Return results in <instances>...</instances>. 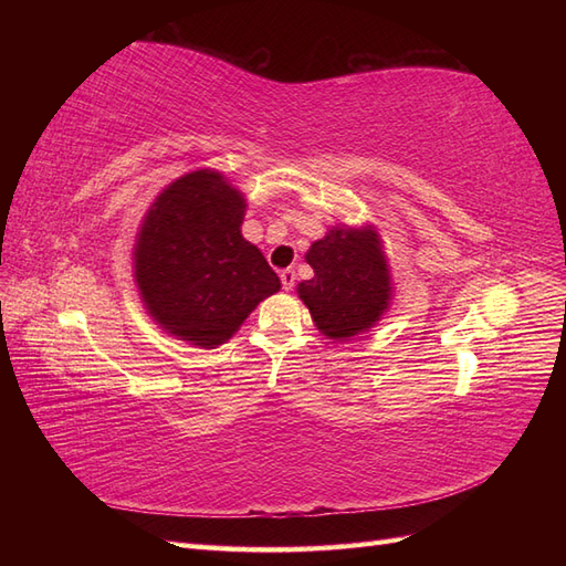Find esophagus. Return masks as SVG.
I'll use <instances>...</instances> for the list:
<instances>
[{"instance_id":"esophagus-1","label":"esophagus","mask_w":566,"mask_h":566,"mask_svg":"<svg viewBox=\"0 0 566 566\" xmlns=\"http://www.w3.org/2000/svg\"><path fill=\"white\" fill-rule=\"evenodd\" d=\"M295 281H297V276H295V269H283V271H281V283H283V290H293V287H295Z\"/></svg>"}]
</instances>
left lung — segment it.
<instances>
[{
  "label": "left lung",
  "mask_w": 566,
  "mask_h": 566,
  "mask_svg": "<svg viewBox=\"0 0 566 566\" xmlns=\"http://www.w3.org/2000/svg\"><path fill=\"white\" fill-rule=\"evenodd\" d=\"M314 269L297 283V297L321 335L349 342L368 333L389 312L394 300L391 269L382 238L373 224H335L304 254Z\"/></svg>",
  "instance_id": "left-lung-1"
}]
</instances>
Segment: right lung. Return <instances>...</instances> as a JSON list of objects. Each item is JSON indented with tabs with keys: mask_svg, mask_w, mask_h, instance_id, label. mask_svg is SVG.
I'll return each instance as SVG.
<instances>
[{
	"mask_svg": "<svg viewBox=\"0 0 566 566\" xmlns=\"http://www.w3.org/2000/svg\"><path fill=\"white\" fill-rule=\"evenodd\" d=\"M248 200L217 169L167 184L146 210L132 248L146 314L186 345L217 349L256 304L281 290L241 227Z\"/></svg>",
	"mask_w": 566,
	"mask_h": 566,
	"instance_id": "right-lung-1",
	"label": "right lung"
}]
</instances>
